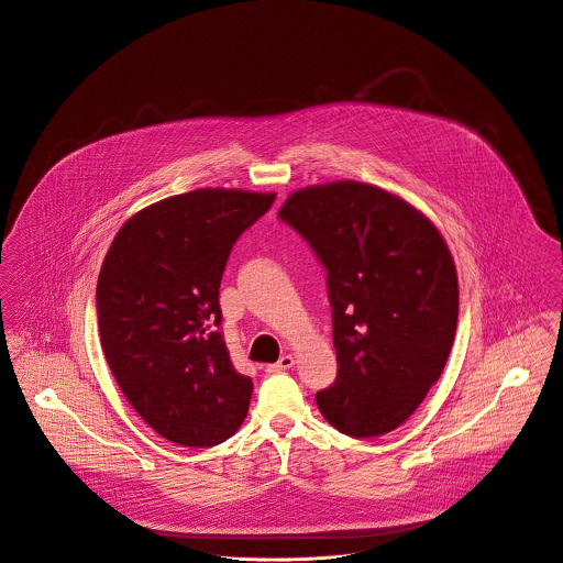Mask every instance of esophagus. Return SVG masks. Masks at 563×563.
I'll return each instance as SVG.
<instances>
[{
    "label": "esophagus",
    "instance_id": "1",
    "mask_svg": "<svg viewBox=\"0 0 563 563\" xmlns=\"http://www.w3.org/2000/svg\"><path fill=\"white\" fill-rule=\"evenodd\" d=\"M292 366H295V357L292 355H282L279 362L266 366V373H284V371H290Z\"/></svg>",
    "mask_w": 563,
    "mask_h": 563
}]
</instances>
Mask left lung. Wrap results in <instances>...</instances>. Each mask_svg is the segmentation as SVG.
I'll use <instances>...</instances> for the list:
<instances>
[{
  "mask_svg": "<svg viewBox=\"0 0 563 563\" xmlns=\"http://www.w3.org/2000/svg\"><path fill=\"white\" fill-rule=\"evenodd\" d=\"M279 219L327 271L338 375L317 393L322 416L351 438L397 429L453 346L460 290L446 242L401 197L362 181L297 190Z\"/></svg>",
  "mask_w": 563,
  "mask_h": 563,
  "instance_id": "8db88e82",
  "label": "left lung"
}]
</instances>
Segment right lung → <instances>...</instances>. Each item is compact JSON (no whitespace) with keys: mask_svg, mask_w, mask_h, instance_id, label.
I'll return each instance as SVG.
<instances>
[{"mask_svg":"<svg viewBox=\"0 0 563 563\" xmlns=\"http://www.w3.org/2000/svg\"><path fill=\"white\" fill-rule=\"evenodd\" d=\"M275 195L199 188L136 212L97 279L106 362L139 416L168 442L217 446L249 411L223 333L219 286L234 242Z\"/></svg>","mask_w":563,"mask_h":563,"instance_id":"add662e5","label":"right lung"}]
</instances>
